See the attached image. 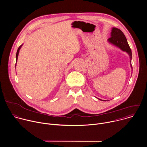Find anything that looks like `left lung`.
Returning a JSON list of instances; mask_svg holds the SVG:
<instances>
[{"label": "left lung", "mask_w": 147, "mask_h": 147, "mask_svg": "<svg viewBox=\"0 0 147 147\" xmlns=\"http://www.w3.org/2000/svg\"><path fill=\"white\" fill-rule=\"evenodd\" d=\"M109 42L114 44V45L119 48L122 51L127 52L130 56V64H131V60L132 58L131 51L127 43V40L123 34V32L119 29L113 28L111 33V37L108 39ZM101 100V99H100Z\"/></svg>", "instance_id": "obj_1"}]
</instances>
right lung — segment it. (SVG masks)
Masks as SVG:
<instances>
[{
	"label": "right lung",
	"mask_w": 147,
	"mask_h": 147,
	"mask_svg": "<svg viewBox=\"0 0 147 147\" xmlns=\"http://www.w3.org/2000/svg\"><path fill=\"white\" fill-rule=\"evenodd\" d=\"M21 47H22V45H21V46H20V47L18 48V50H17V54H16V61H17V59H18V54H19V52H20V49H21Z\"/></svg>",
	"instance_id": "obj_1"
}]
</instances>
